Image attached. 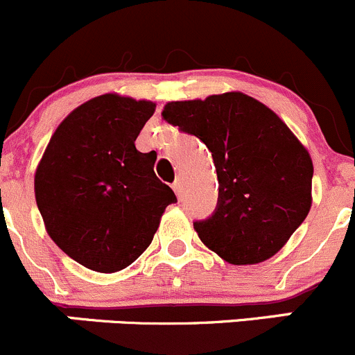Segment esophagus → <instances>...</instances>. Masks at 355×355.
Instances as JSON below:
<instances>
[{
	"instance_id": "34e87169",
	"label": "esophagus",
	"mask_w": 355,
	"mask_h": 355,
	"mask_svg": "<svg viewBox=\"0 0 355 355\" xmlns=\"http://www.w3.org/2000/svg\"><path fill=\"white\" fill-rule=\"evenodd\" d=\"M173 189H174V191L178 193V195H181V189H182V182H181V179H176V181L173 182Z\"/></svg>"
}]
</instances>
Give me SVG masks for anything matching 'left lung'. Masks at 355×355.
Returning <instances> with one entry per match:
<instances>
[{"label": "left lung", "mask_w": 355, "mask_h": 355, "mask_svg": "<svg viewBox=\"0 0 355 355\" xmlns=\"http://www.w3.org/2000/svg\"><path fill=\"white\" fill-rule=\"evenodd\" d=\"M162 119L212 152L217 209L193 223L203 245L234 266L278 254L312 205V159L288 125L240 91L169 101Z\"/></svg>", "instance_id": "1"}]
</instances>
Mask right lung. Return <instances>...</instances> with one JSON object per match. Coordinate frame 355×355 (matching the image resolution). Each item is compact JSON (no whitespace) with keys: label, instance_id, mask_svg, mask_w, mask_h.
Masks as SVG:
<instances>
[{"label":"right lung","instance_id":"obj_1","mask_svg":"<svg viewBox=\"0 0 355 355\" xmlns=\"http://www.w3.org/2000/svg\"><path fill=\"white\" fill-rule=\"evenodd\" d=\"M155 103L117 93L73 108L51 136L34 174L36 203L51 240L96 272H117L150 247L176 195L136 150Z\"/></svg>","mask_w":355,"mask_h":355}]
</instances>
